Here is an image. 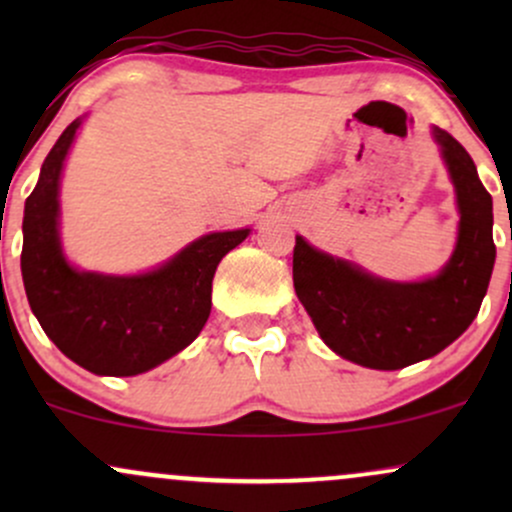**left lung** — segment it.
I'll return each mask as SVG.
<instances>
[{
    "label": "left lung",
    "mask_w": 512,
    "mask_h": 512,
    "mask_svg": "<svg viewBox=\"0 0 512 512\" xmlns=\"http://www.w3.org/2000/svg\"><path fill=\"white\" fill-rule=\"evenodd\" d=\"M460 207V238L436 279L392 284L310 248L298 236L293 286L325 344L358 366L397 370L436 356L477 317L489 289L496 245L493 202L467 149L433 129Z\"/></svg>",
    "instance_id": "left-lung-1"
}]
</instances>
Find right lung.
<instances>
[{"label":"right lung","instance_id":"obj_1","mask_svg":"<svg viewBox=\"0 0 512 512\" xmlns=\"http://www.w3.org/2000/svg\"><path fill=\"white\" fill-rule=\"evenodd\" d=\"M79 125L74 120L64 129L26 199L23 286L40 327L64 356L96 375H139L195 342L211 313L216 267L250 231L209 233L142 276L76 272L57 238V190Z\"/></svg>","mask_w":512,"mask_h":512}]
</instances>
